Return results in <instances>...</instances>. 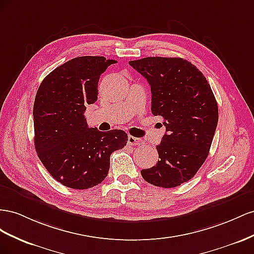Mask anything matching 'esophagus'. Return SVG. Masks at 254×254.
<instances>
[{"mask_svg":"<svg viewBox=\"0 0 254 254\" xmlns=\"http://www.w3.org/2000/svg\"><path fill=\"white\" fill-rule=\"evenodd\" d=\"M127 143L131 144V146H140V144L143 143V141H142V139H140V138H137V137L128 136Z\"/></svg>","mask_w":254,"mask_h":254,"instance_id":"obj_1","label":"esophagus"}]
</instances>
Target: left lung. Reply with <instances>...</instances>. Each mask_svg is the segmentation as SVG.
<instances>
[{
  "label": "left lung",
  "instance_id": "1",
  "mask_svg": "<svg viewBox=\"0 0 254 254\" xmlns=\"http://www.w3.org/2000/svg\"><path fill=\"white\" fill-rule=\"evenodd\" d=\"M128 64L151 86V111L164 119L166 134L155 166L142 169L148 183L172 188L190 181L208 155L218 106L203 73L179 57H146Z\"/></svg>",
  "mask_w": 254,
  "mask_h": 254
}]
</instances>
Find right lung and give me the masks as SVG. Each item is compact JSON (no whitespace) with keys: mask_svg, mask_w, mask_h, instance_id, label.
<instances>
[{"mask_svg":"<svg viewBox=\"0 0 254 254\" xmlns=\"http://www.w3.org/2000/svg\"><path fill=\"white\" fill-rule=\"evenodd\" d=\"M114 63L103 56L76 57L48 74L35 98L36 152L50 175L73 190L102 182L111 154L127 146L125 131L88 127L84 115L98 99L100 75Z\"/></svg>","mask_w":254,"mask_h":254,"instance_id":"obj_1","label":"right lung"}]
</instances>
